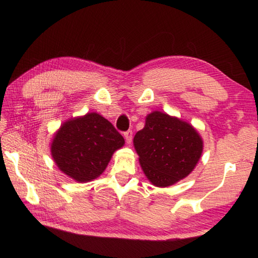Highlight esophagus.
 I'll use <instances>...</instances> for the list:
<instances>
[{"label":"esophagus","mask_w":258,"mask_h":258,"mask_svg":"<svg viewBox=\"0 0 258 258\" xmlns=\"http://www.w3.org/2000/svg\"><path fill=\"white\" fill-rule=\"evenodd\" d=\"M124 138H125V141L127 145H131V142H132V138H133V132L132 131H127V132L124 133Z\"/></svg>","instance_id":"esophagus-1"}]
</instances>
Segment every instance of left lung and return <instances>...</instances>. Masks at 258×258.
I'll return each mask as SVG.
<instances>
[{
	"label": "left lung",
	"mask_w": 258,
	"mask_h": 258,
	"mask_svg": "<svg viewBox=\"0 0 258 258\" xmlns=\"http://www.w3.org/2000/svg\"><path fill=\"white\" fill-rule=\"evenodd\" d=\"M133 145L143 173L158 187L173 185L189 175L204 150L203 138L194 126L158 110L148 113Z\"/></svg>",
	"instance_id": "8db88e82"
}]
</instances>
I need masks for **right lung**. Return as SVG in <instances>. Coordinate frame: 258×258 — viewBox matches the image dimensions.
<instances>
[{
	"label": "right lung",
	"mask_w": 258,
	"mask_h": 258,
	"mask_svg": "<svg viewBox=\"0 0 258 258\" xmlns=\"http://www.w3.org/2000/svg\"><path fill=\"white\" fill-rule=\"evenodd\" d=\"M125 145L110 121L87 112L63 121L51 142L52 159L61 172L78 183L98 178L113 152Z\"/></svg>",
	"instance_id": "add662e5"
}]
</instances>
